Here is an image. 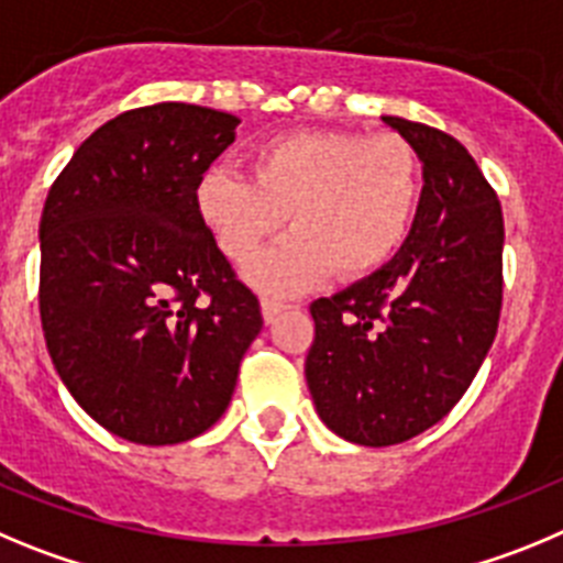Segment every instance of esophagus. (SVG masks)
Returning <instances> with one entry per match:
<instances>
[{
  "label": "esophagus",
  "mask_w": 563,
  "mask_h": 563,
  "mask_svg": "<svg viewBox=\"0 0 563 563\" xmlns=\"http://www.w3.org/2000/svg\"><path fill=\"white\" fill-rule=\"evenodd\" d=\"M261 308H263V319H266V325H272V322H275V319L286 311V306H283V302L269 300V297L261 302Z\"/></svg>",
  "instance_id": "1"
}]
</instances>
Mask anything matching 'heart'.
Masks as SVG:
<instances>
[{
    "label": "heart",
    "mask_w": 563,
    "mask_h": 563,
    "mask_svg": "<svg viewBox=\"0 0 563 563\" xmlns=\"http://www.w3.org/2000/svg\"><path fill=\"white\" fill-rule=\"evenodd\" d=\"M420 159L404 136L294 131L250 154V179L201 176L196 207L227 261L244 266L283 230L291 235L252 266L255 286L306 291L333 269L344 280L378 272L407 241L420 205Z\"/></svg>",
    "instance_id": "obj_1"
}]
</instances>
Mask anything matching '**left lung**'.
I'll return each instance as SVG.
<instances>
[{"label": "left lung", "instance_id": "1", "mask_svg": "<svg viewBox=\"0 0 563 563\" xmlns=\"http://www.w3.org/2000/svg\"><path fill=\"white\" fill-rule=\"evenodd\" d=\"M423 162L409 238L393 261L311 302L306 382L319 418L358 445H395L452 412L503 311V207L445 131L382 118Z\"/></svg>", "mask_w": 563, "mask_h": 563}]
</instances>
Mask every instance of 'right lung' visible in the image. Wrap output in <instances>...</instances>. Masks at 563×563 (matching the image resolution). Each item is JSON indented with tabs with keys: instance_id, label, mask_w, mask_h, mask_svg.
I'll return each mask as SVG.
<instances>
[{
	"instance_id": "obj_1",
	"label": "right lung",
	"mask_w": 563,
	"mask_h": 563,
	"mask_svg": "<svg viewBox=\"0 0 563 563\" xmlns=\"http://www.w3.org/2000/svg\"><path fill=\"white\" fill-rule=\"evenodd\" d=\"M238 123L194 103L123 111L80 143L44 201L49 358L84 412L131 443L207 432L263 328L196 207Z\"/></svg>"
}]
</instances>
